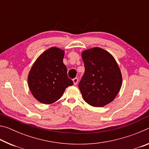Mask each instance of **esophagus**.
I'll use <instances>...</instances> for the list:
<instances>
[{"label":"esophagus","instance_id":"obj_1","mask_svg":"<svg viewBox=\"0 0 149 149\" xmlns=\"http://www.w3.org/2000/svg\"><path fill=\"white\" fill-rule=\"evenodd\" d=\"M78 78L77 77H75L74 79H73V81H74V85H76L77 84V82H78Z\"/></svg>","mask_w":149,"mask_h":149}]
</instances>
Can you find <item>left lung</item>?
<instances>
[{"label":"left lung","mask_w":149,"mask_h":149,"mask_svg":"<svg viewBox=\"0 0 149 149\" xmlns=\"http://www.w3.org/2000/svg\"><path fill=\"white\" fill-rule=\"evenodd\" d=\"M81 57L85 73L78 86L82 97L92 107H104L115 99L122 87L120 68L114 58L101 48L85 50Z\"/></svg>","instance_id":"obj_1"}]
</instances>
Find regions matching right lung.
<instances>
[{
	"instance_id": "add662e5",
	"label": "right lung",
	"mask_w": 149,
	"mask_h": 149,
	"mask_svg": "<svg viewBox=\"0 0 149 149\" xmlns=\"http://www.w3.org/2000/svg\"><path fill=\"white\" fill-rule=\"evenodd\" d=\"M64 51L50 48L40 55L29 73L27 81L31 93L38 101L52 104L62 97L65 88L74 84L63 63Z\"/></svg>"
}]
</instances>
